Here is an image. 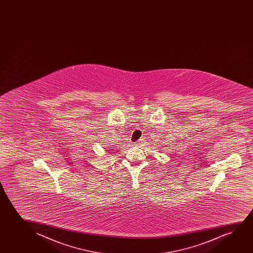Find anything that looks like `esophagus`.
Returning a JSON list of instances; mask_svg holds the SVG:
<instances>
[{
    "mask_svg": "<svg viewBox=\"0 0 253 253\" xmlns=\"http://www.w3.org/2000/svg\"><path fill=\"white\" fill-rule=\"evenodd\" d=\"M140 142H141V140H140Z\"/></svg>",
    "mask_w": 253,
    "mask_h": 253,
    "instance_id": "obj_1",
    "label": "esophagus"
}]
</instances>
